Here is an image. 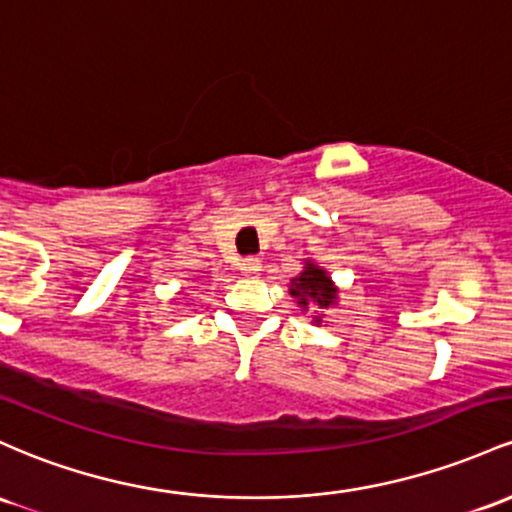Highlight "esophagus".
<instances>
[{
	"mask_svg": "<svg viewBox=\"0 0 512 512\" xmlns=\"http://www.w3.org/2000/svg\"><path fill=\"white\" fill-rule=\"evenodd\" d=\"M240 269H243L245 274H260V269H262L260 257H245V260L240 262Z\"/></svg>",
	"mask_w": 512,
	"mask_h": 512,
	"instance_id": "34e87169",
	"label": "esophagus"
}]
</instances>
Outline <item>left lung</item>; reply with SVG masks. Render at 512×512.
I'll return each mask as SVG.
<instances>
[{"mask_svg":"<svg viewBox=\"0 0 512 512\" xmlns=\"http://www.w3.org/2000/svg\"><path fill=\"white\" fill-rule=\"evenodd\" d=\"M291 296H296L303 308H308V303H313V306H320V308H328L333 306L335 301V289H333V282H330V277L323 272V269H318L316 265H306V269L301 272V277L291 282Z\"/></svg>","mask_w":512,"mask_h":512,"instance_id":"1","label":"left lung"}]
</instances>
